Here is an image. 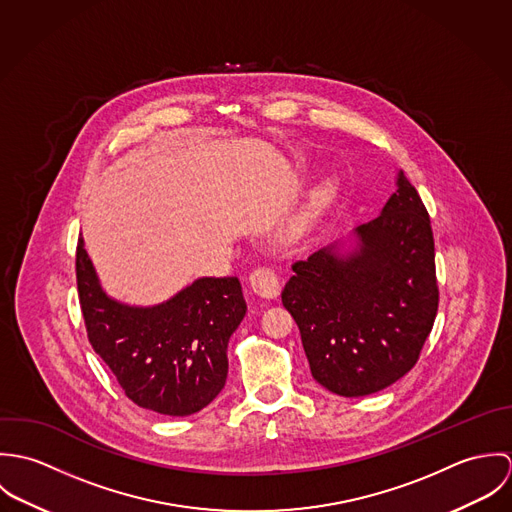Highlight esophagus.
Here are the masks:
<instances>
[{"instance_id": "1", "label": "esophagus", "mask_w": 512, "mask_h": 512, "mask_svg": "<svg viewBox=\"0 0 512 512\" xmlns=\"http://www.w3.org/2000/svg\"><path fill=\"white\" fill-rule=\"evenodd\" d=\"M248 280H250L252 292L266 299H276L282 290L280 278L272 268H256Z\"/></svg>"}]
</instances>
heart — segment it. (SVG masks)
I'll use <instances>...</instances> for the list:
<instances>
[{
	"instance_id": "heart-1",
	"label": "heart",
	"mask_w": 512,
	"mask_h": 512,
	"mask_svg": "<svg viewBox=\"0 0 512 512\" xmlns=\"http://www.w3.org/2000/svg\"><path fill=\"white\" fill-rule=\"evenodd\" d=\"M333 185L331 183H323L321 187H317L315 189V193H313V197H311V203H309V211L313 213V211H319L321 207H325L327 203H329V199L333 197Z\"/></svg>"
}]
</instances>
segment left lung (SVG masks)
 <instances>
[{
	"label": "left lung",
	"mask_w": 512,
	"mask_h": 512,
	"mask_svg": "<svg viewBox=\"0 0 512 512\" xmlns=\"http://www.w3.org/2000/svg\"><path fill=\"white\" fill-rule=\"evenodd\" d=\"M292 268L282 303L321 386L357 398L412 370L439 295L430 217L402 171L376 219Z\"/></svg>",
	"instance_id": "left-lung-1"
}]
</instances>
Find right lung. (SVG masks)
Wrapping results in <instances>:
<instances>
[{
	"label": "right lung",
	"mask_w": 512,
	"mask_h": 512,
	"mask_svg": "<svg viewBox=\"0 0 512 512\" xmlns=\"http://www.w3.org/2000/svg\"><path fill=\"white\" fill-rule=\"evenodd\" d=\"M76 284L88 341L134 404L191 416L219 396L228 341L246 315L238 278H199L163 303L128 305L102 290L78 238Z\"/></svg>",
	"instance_id": "add662e5"
}]
</instances>
